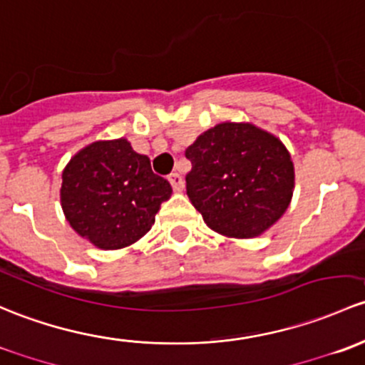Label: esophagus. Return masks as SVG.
<instances>
[{
	"instance_id": "34e87169",
	"label": "esophagus",
	"mask_w": 365,
	"mask_h": 365,
	"mask_svg": "<svg viewBox=\"0 0 365 365\" xmlns=\"http://www.w3.org/2000/svg\"><path fill=\"white\" fill-rule=\"evenodd\" d=\"M168 181H170V184H172V187H174V191H182V187H184V181H182V178L181 175L178 174V172H174V174H170L168 175Z\"/></svg>"
}]
</instances>
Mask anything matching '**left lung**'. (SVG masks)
I'll list each match as a JSON object with an SVG mask.
<instances>
[{
  "label": "left lung",
  "instance_id": "8db88e82",
  "mask_svg": "<svg viewBox=\"0 0 365 365\" xmlns=\"http://www.w3.org/2000/svg\"><path fill=\"white\" fill-rule=\"evenodd\" d=\"M186 158L187 197L210 230L225 237H258L294 197L290 153L276 135L251 123L209 128L186 149Z\"/></svg>",
  "mask_w": 365,
  "mask_h": 365
}]
</instances>
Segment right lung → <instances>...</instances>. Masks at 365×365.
Instances as JSON below:
<instances>
[{"instance_id": "add662e5", "label": "right lung", "mask_w": 365, "mask_h": 365, "mask_svg": "<svg viewBox=\"0 0 365 365\" xmlns=\"http://www.w3.org/2000/svg\"><path fill=\"white\" fill-rule=\"evenodd\" d=\"M61 207L70 227L100 250H123L144 237L172 195L167 179L125 137L96 140L63 170Z\"/></svg>"}]
</instances>
